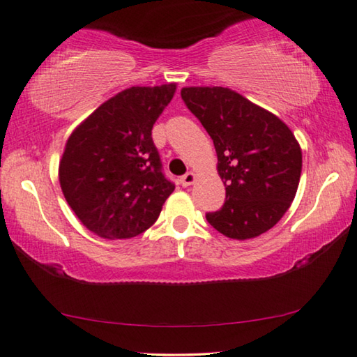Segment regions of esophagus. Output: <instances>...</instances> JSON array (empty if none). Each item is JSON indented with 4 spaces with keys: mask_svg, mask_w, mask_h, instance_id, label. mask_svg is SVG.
<instances>
[{
    "mask_svg": "<svg viewBox=\"0 0 357 357\" xmlns=\"http://www.w3.org/2000/svg\"><path fill=\"white\" fill-rule=\"evenodd\" d=\"M196 180V175L193 172H186L182 178H180V183H182V186H190L193 185Z\"/></svg>",
    "mask_w": 357,
    "mask_h": 357,
    "instance_id": "34e87169",
    "label": "esophagus"
}]
</instances>
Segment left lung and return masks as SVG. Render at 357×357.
<instances>
[{
  "label": "left lung",
  "mask_w": 357,
  "mask_h": 357,
  "mask_svg": "<svg viewBox=\"0 0 357 357\" xmlns=\"http://www.w3.org/2000/svg\"><path fill=\"white\" fill-rule=\"evenodd\" d=\"M186 107L204 126L227 190L220 211L206 213L218 233L257 238L281 220L297 193L301 148L276 114L228 87H183Z\"/></svg>",
  "instance_id": "left-lung-1"
}]
</instances>
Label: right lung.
<instances>
[{"mask_svg": "<svg viewBox=\"0 0 357 357\" xmlns=\"http://www.w3.org/2000/svg\"><path fill=\"white\" fill-rule=\"evenodd\" d=\"M175 89V83L124 89L68 137L59 164L60 188L79 222L103 239L146 231L175 190L151 139Z\"/></svg>", "mask_w": 357, "mask_h": 357, "instance_id": "right-lung-1", "label": "right lung"}]
</instances>
